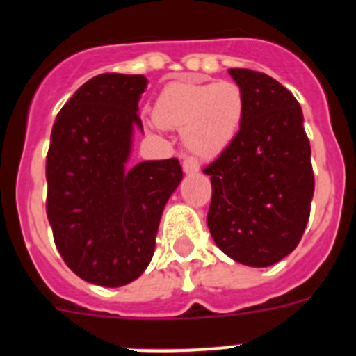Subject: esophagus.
<instances>
[{"label": "esophagus", "mask_w": 356, "mask_h": 356, "mask_svg": "<svg viewBox=\"0 0 356 356\" xmlns=\"http://www.w3.org/2000/svg\"><path fill=\"white\" fill-rule=\"evenodd\" d=\"M184 171L187 172V175H194V172L200 171V160H197L196 156H185Z\"/></svg>", "instance_id": "obj_1"}]
</instances>
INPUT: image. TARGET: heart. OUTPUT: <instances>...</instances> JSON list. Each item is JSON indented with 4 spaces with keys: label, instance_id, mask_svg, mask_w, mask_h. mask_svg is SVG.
Here are the masks:
<instances>
[{
    "label": "heart",
    "instance_id": "obj_1",
    "mask_svg": "<svg viewBox=\"0 0 356 356\" xmlns=\"http://www.w3.org/2000/svg\"><path fill=\"white\" fill-rule=\"evenodd\" d=\"M153 115L162 127L180 130L188 149L209 159L235 139L244 96L234 81H172L156 97Z\"/></svg>",
    "mask_w": 356,
    "mask_h": 356
}]
</instances>
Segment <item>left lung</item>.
I'll return each instance as SVG.
<instances>
[{"label":"left lung","mask_w":356,"mask_h":356,"mask_svg":"<svg viewBox=\"0 0 356 356\" xmlns=\"http://www.w3.org/2000/svg\"><path fill=\"white\" fill-rule=\"evenodd\" d=\"M244 96L235 139L203 169L212 181L207 225L222 253L267 267L300 244L314 171L303 112L291 90L251 69H229Z\"/></svg>","instance_id":"left-lung-1"}]
</instances>
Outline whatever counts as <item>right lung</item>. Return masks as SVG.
I'll list each match as a JSON object with an SVG mask.
<instances>
[{
    "mask_svg": "<svg viewBox=\"0 0 356 356\" xmlns=\"http://www.w3.org/2000/svg\"><path fill=\"white\" fill-rule=\"evenodd\" d=\"M143 74L90 78L62 106L46 156V213L74 275L102 287L139 278L155 253L162 210L181 181L178 159L124 168Z\"/></svg>",
    "mask_w": 356,
    "mask_h": 356,
    "instance_id": "add662e5",
    "label": "right lung"
}]
</instances>
